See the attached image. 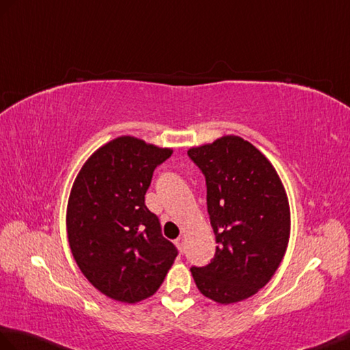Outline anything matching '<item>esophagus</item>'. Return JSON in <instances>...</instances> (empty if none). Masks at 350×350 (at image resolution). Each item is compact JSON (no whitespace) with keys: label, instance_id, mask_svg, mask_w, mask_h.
Returning a JSON list of instances; mask_svg holds the SVG:
<instances>
[{"label":"esophagus","instance_id":"esophagus-1","mask_svg":"<svg viewBox=\"0 0 350 350\" xmlns=\"http://www.w3.org/2000/svg\"><path fill=\"white\" fill-rule=\"evenodd\" d=\"M176 246L178 247V250L183 252V249H185V239H183V237H178V239L176 240Z\"/></svg>","mask_w":350,"mask_h":350}]
</instances>
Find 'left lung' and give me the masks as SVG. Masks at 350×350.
Wrapping results in <instances>:
<instances>
[{
    "instance_id": "8db88e82",
    "label": "left lung",
    "mask_w": 350,
    "mask_h": 350,
    "mask_svg": "<svg viewBox=\"0 0 350 350\" xmlns=\"http://www.w3.org/2000/svg\"><path fill=\"white\" fill-rule=\"evenodd\" d=\"M206 177L207 212L216 252L191 271L202 295L230 304L264 288L280 265L289 240V204L280 178L261 152L226 135L188 150Z\"/></svg>"
}]
</instances>
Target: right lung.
Returning a JSON list of instances; mask_svg holds the SVG:
<instances>
[{
    "label": "right lung",
    "instance_id": "right-lung-1",
    "mask_svg": "<svg viewBox=\"0 0 350 350\" xmlns=\"http://www.w3.org/2000/svg\"><path fill=\"white\" fill-rule=\"evenodd\" d=\"M172 153L119 137L85 162L72 185L67 207L72 256L85 278L116 301L155 294L178 254L144 204L153 172Z\"/></svg>",
    "mask_w": 350,
    "mask_h": 350
}]
</instances>
